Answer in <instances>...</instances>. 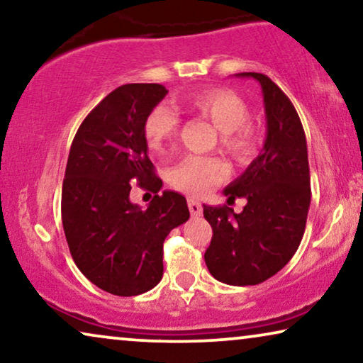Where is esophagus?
<instances>
[{"instance_id":"1","label":"esophagus","mask_w":363,"mask_h":363,"mask_svg":"<svg viewBox=\"0 0 363 363\" xmlns=\"http://www.w3.org/2000/svg\"><path fill=\"white\" fill-rule=\"evenodd\" d=\"M188 210H190L191 216H200L203 211V206L200 201L195 200V198H188Z\"/></svg>"}]
</instances>
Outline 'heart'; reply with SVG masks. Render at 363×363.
Listing matches in <instances>:
<instances>
[{"label": "heart", "instance_id": "heart-1", "mask_svg": "<svg viewBox=\"0 0 363 363\" xmlns=\"http://www.w3.org/2000/svg\"><path fill=\"white\" fill-rule=\"evenodd\" d=\"M185 106L205 117L221 132V148L238 163H247L257 152V135L250 123V107L240 94L226 87L200 89L188 94ZM178 113L167 104H158L150 111L143 135L148 147L162 152L178 132ZM226 177V168L211 157L188 155L170 172V183L188 195H205Z\"/></svg>", "mask_w": 363, "mask_h": 363}]
</instances>
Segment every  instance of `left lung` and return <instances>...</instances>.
Listing matches in <instances>:
<instances>
[{
    "label": "left lung",
    "instance_id": "left-lung-1",
    "mask_svg": "<svg viewBox=\"0 0 363 363\" xmlns=\"http://www.w3.org/2000/svg\"><path fill=\"white\" fill-rule=\"evenodd\" d=\"M261 84L266 140L245 173L225 188L228 203L247 201L241 213L203 205L213 238L205 252L208 271L230 286H256L279 272L304 236L311 205L306 133L289 97L259 72H240Z\"/></svg>",
    "mask_w": 363,
    "mask_h": 363
}]
</instances>
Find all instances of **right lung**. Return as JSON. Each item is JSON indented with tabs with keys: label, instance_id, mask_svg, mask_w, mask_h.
Instances as JSON below:
<instances>
[{
	"label": "right lung",
	"instance_id": "add662e5",
	"mask_svg": "<svg viewBox=\"0 0 363 363\" xmlns=\"http://www.w3.org/2000/svg\"><path fill=\"white\" fill-rule=\"evenodd\" d=\"M168 91L162 84H125L84 118L62 182V226L76 266L113 296H138L163 276V241L190 218L185 196L155 195L147 210L130 201L133 183L160 191L143 123Z\"/></svg>",
	"mask_w": 363,
	"mask_h": 363
}]
</instances>
